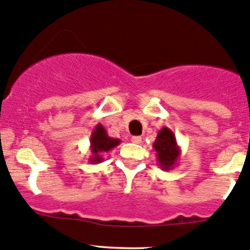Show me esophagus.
Here are the masks:
<instances>
[{"mask_svg":"<svg viewBox=\"0 0 250 250\" xmlns=\"http://www.w3.org/2000/svg\"><path fill=\"white\" fill-rule=\"evenodd\" d=\"M131 142L133 144H141L142 138L141 136H131Z\"/></svg>","mask_w":250,"mask_h":250,"instance_id":"1","label":"esophagus"}]
</instances>
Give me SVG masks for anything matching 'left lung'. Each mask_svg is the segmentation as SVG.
I'll use <instances>...</instances> for the list:
<instances>
[{
  "instance_id": "8db88e82",
  "label": "left lung",
  "mask_w": 250,
  "mask_h": 250,
  "mask_svg": "<svg viewBox=\"0 0 250 250\" xmlns=\"http://www.w3.org/2000/svg\"><path fill=\"white\" fill-rule=\"evenodd\" d=\"M156 152V161L164 171H169L178 165L180 158V147L178 146L175 135L169 128L164 127L158 131L153 144Z\"/></svg>"
}]
</instances>
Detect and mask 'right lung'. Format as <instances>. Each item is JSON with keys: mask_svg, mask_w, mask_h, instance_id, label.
<instances>
[{"mask_svg": "<svg viewBox=\"0 0 250 250\" xmlns=\"http://www.w3.org/2000/svg\"><path fill=\"white\" fill-rule=\"evenodd\" d=\"M121 140L110 138L106 134V130L101 123H98L92 131L90 136V149H91V158L90 163L91 164H100L103 161V153L110 152L112 148L119 146Z\"/></svg>", "mask_w": 250, "mask_h": 250, "instance_id": "obj_1", "label": "right lung"}]
</instances>
